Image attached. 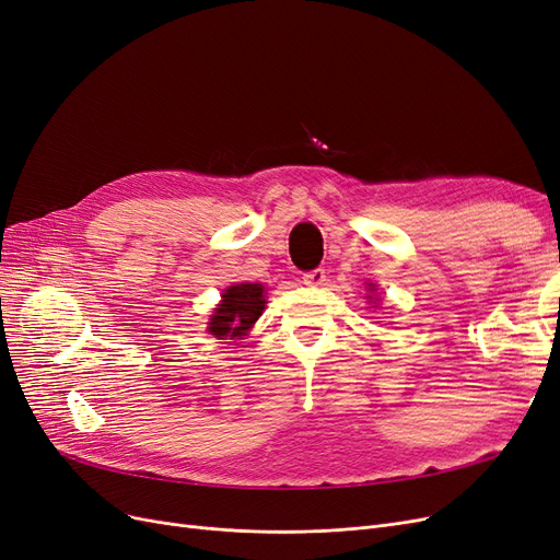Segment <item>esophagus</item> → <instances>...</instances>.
<instances>
[{
    "label": "esophagus",
    "mask_w": 560,
    "mask_h": 560,
    "mask_svg": "<svg viewBox=\"0 0 560 560\" xmlns=\"http://www.w3.org/2000/svg\"><path fill=\"white\" fill-rule=\"evenodd\" d=\"M303 284H307V287H322V284H326V271H324V268H315V271L303 273Z\"/></svg>",
    "instance_id": "34e87169"
}]
</instances>
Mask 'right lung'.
<instances>
[{
	"instance_id": "right-lung-1",
	"label": "right lung",
	"mask_w": 560,
	"mask_h": 560,
	"mask_svg": "<svg viewBox=\"0 0 560 560\" xmlns=\"http://www.w3.org/2000/svg\"><path fill=\"white\" fill-rule=\"evenodd\" d=\"M264 287L253 282H241L222 294V303L215 307L209 322V332L218 340L243 338L250 326L259 319L264 310Z\"/></svg>"
}]
</instances>
